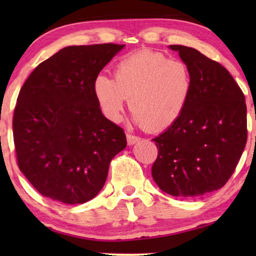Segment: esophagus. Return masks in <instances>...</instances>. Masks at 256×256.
<instances>
[{"label":"esophagus","mask_w":256,"mask_h":256,"mask_svg":"<svg viewBox=\"0 0 256 256\" xmlns=\"http://www.w3.org/2000/svg\"><path fill=\"white\" fill-rule=\"evenodd\" d=\"M140 140H141V138H140L138 136L132 135V134H127V142H128L129 146L135 144V143H138Z\"/></svg>","instance_id":"34e87169"}]
</instances>
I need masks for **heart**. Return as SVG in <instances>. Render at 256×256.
Here are the masks:
<instances>
[{"label":"heart","mask_w":256,"mask_h":256,"mask_svg":"<svg viewBox=\"0 0 256 256\" xmlns=\"http://www.w3.org/2000/svg\"><path fill=\"white\" fill-rule=\"evenodd\" d=\"M194 80L183 60L160 52L141 50L115 65L114 79L99 74L93 92L106 118L118 122L127 99L134 120L150 132L170 128L182 118L190 101Z\"/></svg>","instance_id":"heart-1"}]
</instances>
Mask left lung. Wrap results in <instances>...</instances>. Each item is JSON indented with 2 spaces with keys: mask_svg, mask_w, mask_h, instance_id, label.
<instances>
[{
  "mask_svg": "<svg viewBox=\"0 0 256 256\" xmlns=\"http://www.w3.org/2000/svg\"><path fill=\"white\" fill-rule=\"evenodd\" d=\"M190 68L194 90L184 114L152 140V174L160 190L194 198L222 188L247 142L244 96L230 72L198 50L170 45Z\"/></svg>",
  "mask_w": 256,
  "mask_h": 256,
  "instance_id": "obj_1",
  "label": "left lung"
}]
</instances>
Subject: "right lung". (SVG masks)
Listing matches in <instances>:
<instances>
[{"mask_svg": "<svg viewBox=\"0 0 256 256\" xmlns=\"http://www.w3.org/2000/svg\"><path fill=\"white\" fill-rule=\"evenodd\" d=\"M124 45L62 48L40 62L20 90L12 132L20 170L44 197L82 204L99 194L124 129L104 116L94 79Z\"/></svg>", "mask_w": 256, "mask_h": 256, "instance_id": "add662e5", "label": "right lung"}]
</instances>
